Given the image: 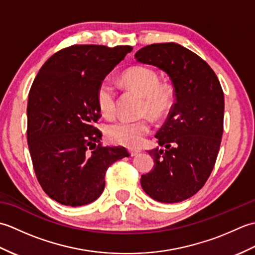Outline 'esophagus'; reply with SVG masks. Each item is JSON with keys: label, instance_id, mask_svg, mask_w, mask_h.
<instances>
[{"label": "esophagus", "instance_id": "34e87169", "mask_svg": "<svg viewBox=\"0 0 255 255\" xmlns=\"http://www.w3.org/2000/svg\"><path fill=\"white\" fill-rule=\"evenodd\" d=\"M140 152V150H136V149H130L129 150V153H130V155H137L138 153Z\"/></svg>", "mask_w": 255, "mask_h": 255}]
</instances>
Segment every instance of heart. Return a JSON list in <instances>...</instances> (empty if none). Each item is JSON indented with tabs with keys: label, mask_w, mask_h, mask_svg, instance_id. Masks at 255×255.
I'll use <instances>...</instances> for the list:
<instances>
[{
	"label": "heart",
	"mask_w": 255,
	"mask_h": 255,
	"mask_svg": "<svg viewBox=\"0 0 255 255\" xmlns=\"http://www.w3.org/2000/svg\"><path fill=\"white\" fill-rule=\"evenodd\" d=\"M123 82L137 91L144 99L143 112H148L154 118L164 116L173 103V93L166 85L160 84L158 73L152 69L137 67L123 75ZM116 91L111 79L102 80L96 91L97 105L103 115L112 117L115 113ZM151 130L148 118L139 121L122 119L114 123L106 129V134L112 142L128 148H138Z\"/></svg>",
	"instance_id": "b5f03b06"
}]
</instances>
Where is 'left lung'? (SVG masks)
Returning a JSON list of instances; mask_svg holds the SVG:
<instances>
[{
    "instance_id": "obj_1",
    "label": "left lung",
    "mask_w": 255,
    "mask_h": 255,
    "mask_svg": "<svg viewBox=\"0 0 255 255\" xmlns=\"http://www.w3.org/2000/svg\"><path fill=\"white\" fill-rule=\"evenodd\" d=\"M134 58L169 75L175 96L169 117L155 134L165 149L149 151L154 165L140 183L154 200L182 202L205 185L215 166L224 131V92L207 62L178 44L145 46Z\"/></svg>"
}]
</instances>
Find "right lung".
<instances>
[{
    "label": "right lung",
    "mask_w": 255,
    "mask_h": 255,
    "mask_svg": "<svg viewBox=\"0 0 255 255\" xmlns=\"http://www.w3.org/2000/svg\"><path fill=\"white\" fill-rule=\"evenodd\" d=\"M132 50L74 45L56 52L36 75L27 104V141L37 180L61 205H88L101 196L105 173L129 156L124 147H103L94 127L100 118L96 91Z\"/></svg>",
    "instance_id": "1"
}]
</instances>
